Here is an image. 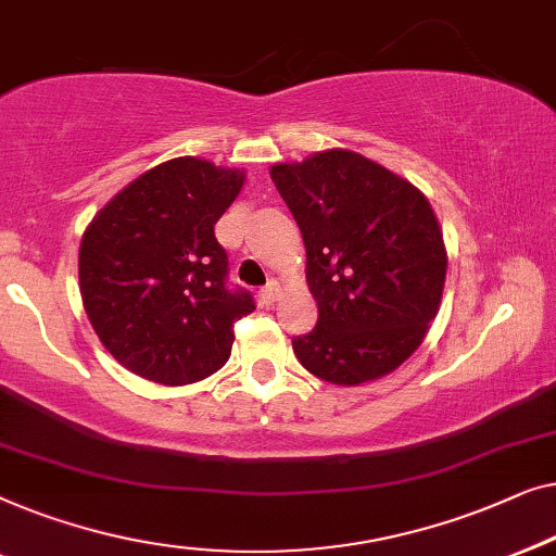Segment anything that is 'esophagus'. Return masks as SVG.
Listing matches in <instances>:
<instances>
[{
  "label": "esophagus",
  "mask_w": 556,
  "mask_h": 556,
  "mask_svg": "<svg viewBox=\"0 0 556 556\" xmlns=\"http://www.w3.org/2000/svg\"><path fill=\"white\" fill-rule=\"evenodd\" d=\"M277 300H279V281H269V285L262 289V302L275 304Z\"/></svg>",
  "instance_id": "obj_1"
}]
</instances>
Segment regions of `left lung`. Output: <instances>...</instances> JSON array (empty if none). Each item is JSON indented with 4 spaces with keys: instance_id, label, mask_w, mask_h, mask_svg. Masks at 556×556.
<instances>
[{
    "instance_id": "obj_1",
    "label": "left lung",
    "mask_w": 556,
    "mask_h": 556,
    "mask_svg": "<svg viewBox=\"0 0 556 556\" xmlns=\"http://www.w3.org/2000/svg\"><path fill=\"white\" fill-rule=\"evenodd\" d=\"M307 252L317 325L292 340L315 378L353 388L397 370L441 309L443 231L408 178L348 148L269 168Z\"/></svg>"
}]
</instances>
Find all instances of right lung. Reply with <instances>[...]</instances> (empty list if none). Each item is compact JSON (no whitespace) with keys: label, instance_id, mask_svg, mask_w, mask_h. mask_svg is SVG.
I'll return each instance as SVG.
<instances>
[{"label":"right lung","instance_id":"obj_1","mask_svg":"<svg viewBox=\"0 0 556 556\" xmlns=\"http://www.w3.org/2000/svg\"><path fill=\"white\" fill-rule=\"evenodd\" d=\"M247 170L197 155L163 161L92 216L77 275L92 330L125 370L178 388L224 367L233 323L254 309L224 285L214 224Z\"/></svg>","mask_w":556,"mask_h":556}]
</instances>
